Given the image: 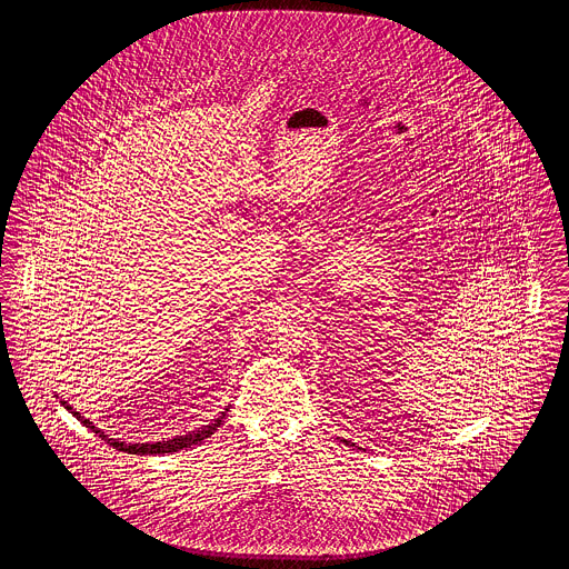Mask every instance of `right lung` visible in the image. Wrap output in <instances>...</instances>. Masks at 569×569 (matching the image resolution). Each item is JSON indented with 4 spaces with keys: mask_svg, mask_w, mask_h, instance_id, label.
I'll return each mask as SVG.
<instances>
[{
    "mask_svg": "<svg viewBox=\"0 0 569 569\" xmlns=\"http://www.w3.org/2000/svg\"><path fill=\"white\" fill-rule=\"evenodd\" d=\"M61 403H63V401H61ZM63 407H66V409H72V407L66 406V403H63ZM226 411H228V409H226ZM72 413L81 420L84 427L93 429L104 441H109L112 448H117V450H121V452H128V455H170V452L186 450V448H190L193 443H198V441H202V439H207V437H211V435L216 433L217 427L221 425V418L226 416V413H221V418H217L216 422L207 425L204 429H200V431H196V433L179 435V437L168 439V441H156V443H123V441H117V439H109L102 431H98L89 420L82 418L79 411H72Z\"/></svg>",
    "mask_w": 569,
    "mask_h": 569,
    "instance_id": "right-lung-1",
    "label": "right lung"
}]
</instances>
